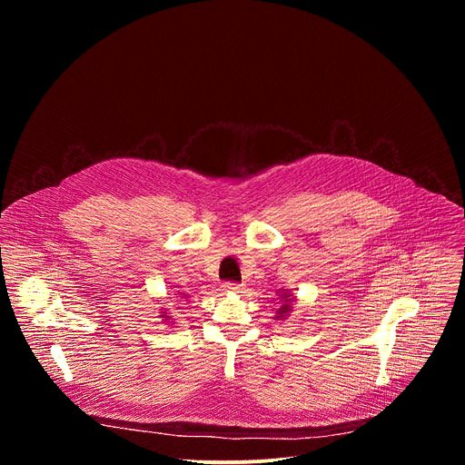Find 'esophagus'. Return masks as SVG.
<instances>
[{
  "mask_svg": "<svg viewBox=\"0 0 465 465\" xmlns=\"http://www.w3.org/2000/svg\"><path fill=\"white\" fill-rule=\"evenodd\" d=\"M224 291H226V292H233V294H239V292H242V285H237V283H224Z\"/></svg>",
  "mask_w": 465,
  "mask_h": 465,
  "instance_id": "1",
  "label": "esophagus"
}]
</instances>
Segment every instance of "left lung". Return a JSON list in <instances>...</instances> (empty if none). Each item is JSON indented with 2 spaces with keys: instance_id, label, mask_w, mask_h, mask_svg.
Returning <instances> with one entry per match:
<instances>
[{
  "instance_id": "8db88e82",
  "label": "left lung",
  "mask_w": 465,
  "mask_h": 465,
  "mask_svg": "<svg viewBox=\"0 0 465 465\" xmlns=\"http://www.w3.org/2000/svg\"><path fill=\"white\" fill-rule=\"evenodd\" d=\"M292 294L291 292H283L280 298L283 300V305L280 307V311L276 312V320H287V316L291 314V311H292V298H291Z\"/></svg>"
}]
</instances>
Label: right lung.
<instances>
[{
    "label": "right lung",
    "instance_id": "obj_1",
    "mask_svg": "<svg viewBox=\"0 0 465 465\" xmlns=\"http://www.w3.org/2000/svg\"><path fill=\"white\" fill-rule=\"evenodd\" d=\"M183 298H185V296H183ZM162 318H165V320H169V316H167V312H163V314H162Z\"/></svg>",
    "mask_w": 465,
    "mask_h": 465
}]
</instances>
